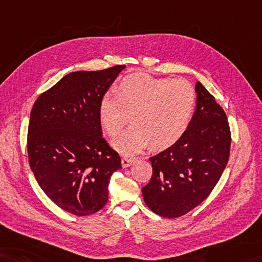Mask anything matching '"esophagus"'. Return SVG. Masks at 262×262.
Masks as SVG:
<instances>
[{"label": "esophagus", "instance_id": "obj_1", "mask_svg": "<svg viewBox=\"0 0 262 262\" xmlns=\"http://www.w3.org/2000/svg\"><path fill=\"white\" fill-rule=\"evenodd\" d=\"M136 160L134 159V157H128V156H125L123 160H121V165H123V167H128L130 166L132 164L135 162Z\"/></svg>", "mask_w": 262, "mask_h": 262}]
</instances>
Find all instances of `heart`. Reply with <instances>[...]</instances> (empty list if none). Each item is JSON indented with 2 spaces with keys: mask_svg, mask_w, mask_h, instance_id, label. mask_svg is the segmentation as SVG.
<instances>
[{
  "mask_svg": "<svg viewBox=\"0 0 262 262\" xmlns=\"http://www.w3.org/2000/svg\"><path fill=\"white\" fill-rule=\"evenodd\" d=\"M195 93L184 79L155 78L144 74L125 77L117 96L107 94L99 103L100 123L109 136H116L132 117V127L114 139L123 154L143 150L151 143L165 148L183 136L192 118Z\"/></svg>",
  "mask_w": 262,
  "mask_h": 262,
  "instance_id": "b5f03b06",
  "label": "heart"
}]
</instances>
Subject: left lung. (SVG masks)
<instances>
[{"label":"left lung","mask_w":262,"mask_h":262,"mask_svg":"<svg viewBox=\"0 0 262 262\" xmlns=\"http://www.w3.org/2000/svg\"><path fill=\"white\" fill-rule=\"evenodd\" d=\"M196 108L178 142L151 156L150 181L142 188L146 205L164 217H179L209 196L226 168L231 145L227 115L200 81Z\"/></svg>","instance_id":"obj_1"}]
</instances>
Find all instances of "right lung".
Instances as JSON below:
<instances>
[{
	"label": "right lung",
	"instance_id": "add662e5",
	"mask_svg": "<svg viewBox=\"0 0 262 262\" xmlns=\"http://www.w3.org/2000/svg\"><path fill=\"white\" fill-rule=\"evenodd\" d=\"M125 66L76 71L41 94L30 115L29 164L59 208L94 214L108 201V185L120 156L102 138L100 100Z\"/></svg>",
	"mask_w": 262,
	"mask_h": 262
}]
</instances>
